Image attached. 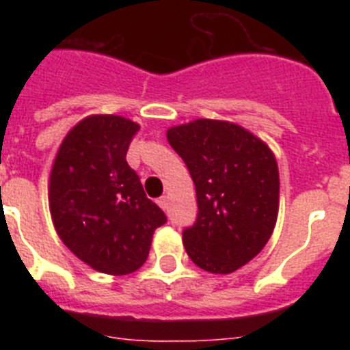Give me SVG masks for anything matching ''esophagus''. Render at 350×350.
<instances>
[{"label": "esophagus", "mask_w": 350, "mask_h": 350, "mask_svg": "<svg viewBox=\"0 0 350 350\" xmlns=\"http://www.w3.org/2000/svg\"><path fill=\"white\" fill-rule=\"evenodd\" d=\"M157 205H159L163 210L168 208V198H166V196H161L159 200H157Z\"/></svg>", "instance_id": "obj_1"}]
</instances>
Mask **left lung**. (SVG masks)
I'll use <instances>...</instances> for the list:
<instances>
[{
  "mask_svg": "<svg viewBox=\"0 0 350 350\" xmlns=\"http://www.w3.org/2000/svg\"><path fill=\"white\" fill-rule=\"evenodd\" d=\"M196 187L198 217L182 233L191 261L231 273L259 254L279 213V166L267 144L242 126L198 119L166 131Z\"/></svg>",
  "mask_w": 350,
  "mask_h": 350,
  "instance_id": "1",
  "label": "left lung"
}]
</instances>
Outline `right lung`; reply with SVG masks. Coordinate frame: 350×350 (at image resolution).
<instances>
[{
	"label": "right lung",
	"instance_id": "right-lung-1",
	"mask_svg": "<svg viewBox=\"0 0 350 350\" xmlns=\"http://www.w3.org/2000/svg\"><path fill=\"white\" fill-rule=\"evenodd\" d=\"M140 126L120 116H89L55 154L49 206L64 245L85 265L128 275L147 261L165 212L145 196L126 154Z\"/></svg>",
	"mask_w": 350,
	"mask_h": 350
}]
</instances>
